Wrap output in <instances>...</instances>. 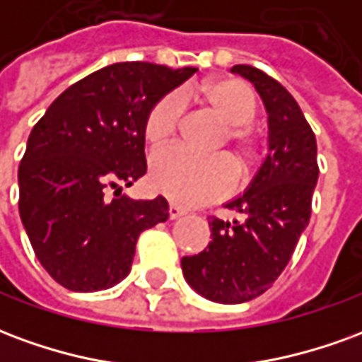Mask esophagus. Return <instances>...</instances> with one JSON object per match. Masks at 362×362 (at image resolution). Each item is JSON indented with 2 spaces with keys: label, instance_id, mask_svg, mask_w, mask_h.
<instances>
[{
  "label": "esophagus",
  "instance_id": "obj_1",
  "mask_svg": "<svg viewBox=\"0 0 362 362\" xmlns=\"http://www.w3.org/2000/svg\"><path fill=\"white\" fill-rule=\"evenodd\" d=\"M182 215H186V211H184L182 207H178V205L170 204V207H168V217H170V219H178Z\"/></svg>",
  "mask_w": 362,
  "mask_h": 362
}]
</instances>
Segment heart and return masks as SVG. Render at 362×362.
Instances as JSON below:
<instances>
[{"mask_svg": "<svg viewBox=\"0 0 362 362\" xmlns=\"http://www.w3.org/2000/svg\"><path fill=\"white\" fill-rule=\"evenodd\" d=\"M199 93L227 122V139L243 163L252 165L262 157V141L250 127L258 114L254 90L238 79H217L202 85ZM186 100L180 90H170L153 104L145 116L143 135L151 145L170 141L178 127ZM151 186L176 204L204 205L228 196L236 188L238 168L225 153L199 155L180 145L160 149L151 158Z\"/></svg>", "mask_w": 362, "mask_h": 362, "instance_id": "b5f03b06", "label": "heart"}]
</instances>
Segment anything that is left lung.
Returning a JSON list of instances; mask_svg holds the SVG:
<instances>
[{
  "mask_svg": "<svg viewBox=\"0 0 362 362\" xmlns=\"http://www.w3.org/2000/svg\"><path fill=\"white\" fill-rule=\"evenodd\" d=\"M266 104L269 153L243 196L233 199L235 221L209 219L211 243L182 258L184 277L213 303L240 304L272 287L310 221L318 182L316 135L300 106L279 81L252 66H235Z\"/></svg>",
  "mask_w": 362,
  "mask_h": 362,
  "instance_id": "8db88e82",
  "label": "left lung"
}]
</instances>
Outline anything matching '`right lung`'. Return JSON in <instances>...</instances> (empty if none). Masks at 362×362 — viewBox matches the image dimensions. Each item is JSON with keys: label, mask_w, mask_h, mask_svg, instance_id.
I'll list each match as a JSON object with an SVG mask.
<instances>
[{"label": "right lung", "mask_w": 362, "mask_h": 362, "mask_svg": "<svg viewBox=\"0 0 362 362\" xmlns=\"http://www.w3.org/2000/svg\"><path fill=\"white\" fill-rule=\"evenodd\" d=\"M194 74L112 64L64 90L33 127L19 165V213L36 258L62 287L116 285L132 269L139 235L168 219L165 197L132 199L122 186L147 173L149 108Z\"/></svg>", "instance_id": "1"}]
</instances>
